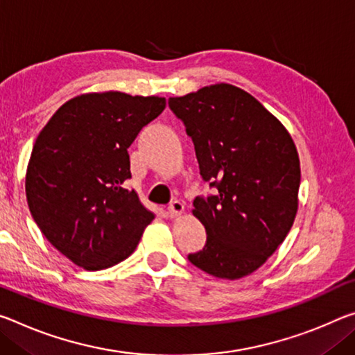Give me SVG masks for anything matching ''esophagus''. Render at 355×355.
Returning <instances> with one entry per match:
<instances>
[{
	"label": "esophagus",
	"mask_w": 355,
	"mask_h": 355,
	"mask_svg": "<svg viewBox=\"0 0 355 355\" xmlns=\"http://www.w3.org/2000/svg\"><path fill=\"white\" fill-rule=\"evenodd\" d=\"M184 210V205L180 200H173L171 205L167 207V215L171 218H178Z\"/></svg>",
	"instance_id": "obj_1"
}]
</instances>
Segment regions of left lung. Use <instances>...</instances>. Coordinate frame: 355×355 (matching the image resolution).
Returning a JSON list of instances; mask_svg holds the SVG:
<instances>
[{
    "instance_id": "1",
    "label": "left lung",
    "mask_w": 355,
    "mask_h": 355,
    "mask_svg": "<svg viewBox=\"0 0 355 355\" xmlns=\"http://www.w3.org/2000/svg\"><path fill=\"white\" fill-rule=\"evenodd\" d=\"M168 107L193 139L202 178L218 189L194 200L207 243L189 262L216 278H243L266 263L294 224L300 187L294 140L256 98L229 83L168 98Z\"/></svg>"
}]
</instances>
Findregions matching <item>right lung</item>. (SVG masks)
Segmentation results:
<instances>
[{
  "mask_svg": "<svg viewBox=\"0 0 355 355\" xmlns=\"http://www.w3.org/2000/svg\"><path fill=\"white\" fill-rule=\"evenodd\" d=\"M166 99L121 92L67 101L35 142L25 191L31 216L61 254L85 270H103L136 250L155 215L140 202L128 148Z\"/></svg>",
  "mask_w": 355,
  "mask_h": 355,
  "instance_id": "add662e5",
  "label": "right lung"
}]
</instances>
